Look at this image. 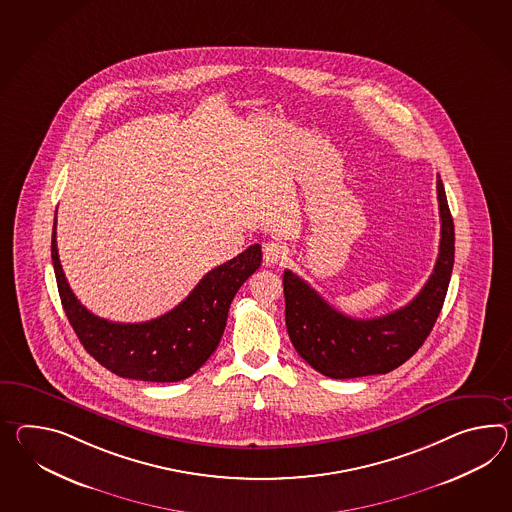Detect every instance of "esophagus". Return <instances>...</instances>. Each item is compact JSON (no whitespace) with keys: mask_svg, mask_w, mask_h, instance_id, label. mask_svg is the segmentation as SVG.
<instances>
[{"mask_svg":"<svg viewBox=\"0 0 512 512\" xmlns=\"http://www.w3.org/2000/svg\"><path fill=\"white\" fill-rule=\"evenodd\" d=\"M264 261L266 264H279L287 259L288 250L281 242L264 244Z\"/></svg>","mask_w":512,"mask_h":512,"instance_id":"obj_1","label":"esophagus"}]
</instances>
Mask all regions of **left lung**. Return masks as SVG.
<instances>
[{
  "label": "left lung",
  "mask_w": 512,
  "mask_h": 512,
  "mask_svg": "<svg viewBox=\"0 0 512 512\" xmlns=\"http://www.w3.org/2000/svg\"><path fill=\"white\" fill-rule=\"evenodd\" d=\"M440 248L433 274L414 300L379 318L357 320L333 309L301 277L285 270L288 337L303 361L331 379L388 374L420 349L429 337L448 292L455 229L442 179H437Z\"/></svg>",
  "instance_id": "8db88e82"
}]
</instances>
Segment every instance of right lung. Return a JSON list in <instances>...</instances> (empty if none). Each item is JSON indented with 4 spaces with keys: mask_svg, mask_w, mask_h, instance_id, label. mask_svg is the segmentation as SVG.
<instances>
[{
    "mask_svg": "<svg viewBox=\"0 0 512 512\" xmlns=\"http://www.w3.org/2000/svg\"><path fill=\"white\" fill-rule=\"evenodd\" d=\"M55 225L51 261L68 322L83 348L101 366L125 379L175 383L198 372L220 344L238 288L259 270L262 261L261 246L253 244L235 259L203 275L172 311L150 322L120 324L92 314L75 298L59 261Z\"/></svg>",
    "mask_w": 512,
    "mask_h": 512,
    "instance_id": "add662e5",
    "label": "right lung"
}]
</instances>
